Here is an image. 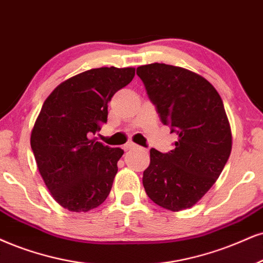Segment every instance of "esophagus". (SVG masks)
<instances>
[{
    "label": "esophagus",
    "instance_id": "obj_1",
    "mask_svg": "<svg viewBox=\"0 0 263 263\" xmlns=\"http://www.w3.org/2000/svg\"><path fill=\"white\" fill-rule=\"evenodd\" d=\"M134 148H138V145H137V144H134V142H132V141L126 142V144L124 145V150H125V151L134 150Z\"/></svg>",
    "mask_w": 263,
    "mask_h": 263
}]
</instances>
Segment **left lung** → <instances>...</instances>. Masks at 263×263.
<instances>
[{
	"label": "left lung",
	"instance_id": "left-lung-1",
	"mask_svg": "<svg viewBox=\"0 0 263 263\" xmlns=\"http://www.w3.org/2000/svg\"><path fill=\"white\" fill-rule=\"evenodd\" d=\"M163 124L177 133L168 154L151 148L142 184L158 206L178 212L196 205L222 173L232 151V130L215 86L181 67L137 68Z\"/></svg>",
	"mask_w": 263,
	"mask_h": 263
}]
</instances>
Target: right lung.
<instances>
[{"label":"right lung","mask_w":263,"mask_h":263,"mask_svg":"<svg viewBox=\"0 0 263 263\" xmlns=\"http://www.w3.org/2000/svg\"><path fill=\"white\" fill-rule=\"evenodd\" d=\"M135 68H93L64 80L45 100L30 135L39 173L54 200L73 212L99 207L112 189L124 151L91 139L107 105Z\"/></svg>","instance_id":"right-lung-1"}]
</instances>
